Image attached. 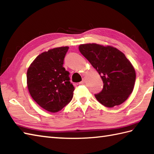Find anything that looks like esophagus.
<instances>
[{"label": "esophagus", "mask_w": 154, "mask_h": 154, "mask_svg": "<svg viewBox=\"0 0 154 154\" xmlns=\"http://www.w3.org/2000/svg\"><path fill=\"white\" fill-rule=\"evenodd\" d=\"M85 83V78H83V80L79 83V85H83Z\"/></svg>", "instance_id": "1"}]
</instances>
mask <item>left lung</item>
<instances>
[{"mask_svg": "<svg viewBox=\"0 0 154 154\" xmlns=\"http://www.w3.org/2000/svg\"><path fill=\"white\" fill-rule=\"evenodd\" d=\"M79 50L100 75L102 91L94 97L106 107L120 105L132 93L136 72L122 52L112 46L97 44L80 45Z\"/></svg>", "mask_w": 154, "mask_h": 154, "instance_id": "left-lung-1", "label": "left lung"}]
</instances>
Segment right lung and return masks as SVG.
<instances>
[{"label":"right lung","mask_w":154,"mask_h":154,"mask_svg":"<svg viewBox=\"0 0 154 154\" xmlns=\"http://www.w3.org/2000/svg\"><path fill=\"white\" fill-rule=\"evenodd\" d=\"M69 47L51 49L39 55L27 71L28 91L42 108L57 112L70 103L75 88L63 67Z\"/></svg>","instance_id":"1"}]
</instances>
